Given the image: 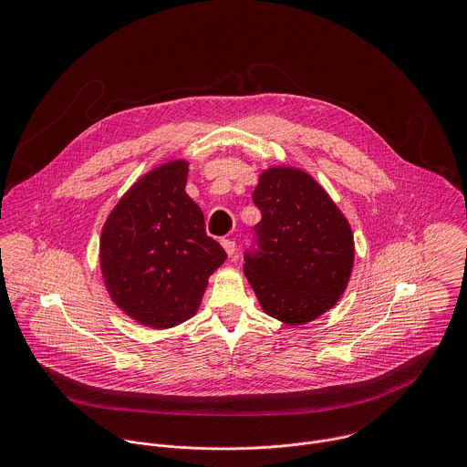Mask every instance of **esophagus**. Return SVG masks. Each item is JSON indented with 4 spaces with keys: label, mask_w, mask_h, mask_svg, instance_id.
I'll return each instance as SVG.
<instances>
[{
    "label": "esophagus",
    "mask_w": 467,
    "mask_h": 467,
    "mask_svg": "<svg viewBox=\"0 0 467 467\" xmlns=\"http://www.w3.org/2000/svg\"><path fill=\"white\" fill-rule=\"evenodd\" d=\"M221 244H223L224 252L228 254V257H234V255H235V252H237V244H235V241H232V239H223V241H221Z\"/></svg>",
    "instance_id": "1"
}]
</instances>
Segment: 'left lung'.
<instances>
[{"mask_svg": "<svg viewBox=\"0 0 467 467\" xmlns=\"http://www.w3.org/2000/svg\"><path fill=\"white\" fill-rule=\"evenodd\" d=\"M263 219L244 252V275L269 317L298 326L331 309L354 263L350 226L306 172L269 169L254 192Z\"/></svg>", "mask_w": 467, "mask_h": 467, "instance_id": "8db88e82", "label": "left lung"}]
</instances>
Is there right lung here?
Instances as JSON below:
<instances>
[{
	"mask_svg": "<svg viewBox=\"0 0 467 467\" xmlns=\"http://www.w3.org/2000/svg\"><path fill=\"white\" fill-rule=\"evenodd\" d=\"M187 172V161H172L145 174L111 212L100 239L102 275L115 304L156 329L194 317L208 276L226 261L185 192Z\"/></svg>",
	"mask_w": 467,
	"mask_h": 467,
	"instance_id": "add662e5",
	"label": "right lung"
}]
</instances>
